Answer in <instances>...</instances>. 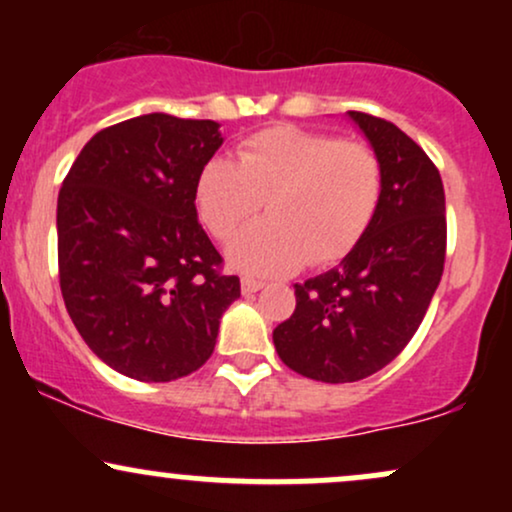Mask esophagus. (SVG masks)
I'll use <instances>...</instances> for the list:
<instances>
[{"mask_svg": "<svg viewBox=\"0 0 512 512\" xmlns=\"http://www.w3.org/2000/svg\"><path fill=\"white\" fill-rule=\"evenodd\" d=\"M240 286H243V293H255V291L264 289V281L252 279V276H243V281H240Z\"/></svg>", "mask_w": 512, "mask_h": 512, "instance_id": "34e87169", "label": "esophagus"}]
</instances>
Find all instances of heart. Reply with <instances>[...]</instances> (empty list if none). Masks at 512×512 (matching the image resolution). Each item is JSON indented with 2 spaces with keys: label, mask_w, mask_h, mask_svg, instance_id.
Returning <instances> with one entry per match:
<instances>
[{
  "label": "heart",
  "mask_w": 512,
  "mask_h": 512,
  "mask_svg": "<svg viewBox=\"0 0 512 512\" xmlns=\"http://www.w3.org/2000/svg\"><path fill=\"white\" fill-rule=\"evenodd\" d=\"M380 192L383 168L368 144L293 125L250 134L236 163L211 158L195 182L199 216L219 240L236 236L264 202L269 219L228 250V262L250 274L342 260L373 221Z\"/></svg>",
  "instance_id": "1"
}]
</instances>
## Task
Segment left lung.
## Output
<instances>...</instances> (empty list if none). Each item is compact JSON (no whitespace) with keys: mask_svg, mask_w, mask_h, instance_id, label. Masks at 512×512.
<instances>
[{"mask_svg":"<svg viewBox=\"0 0 512 512\" xmlns=\"http://www.w3.org/2000/svg\"><path fill=\"white\" fill-rule=\"evenodd\" d=\"M349 117L380 158L378 209L337 267L296 284V310L272 334L281 361L320 383H356L399 356L438 289L448 240L426 151L383 117Z\"/></svg>","mask_w":512,"mask_h":512,"instance_id":"8db88e82","label":"left lung"}]
</instances>
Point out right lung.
Returning a JSON list of instances; mask_svg holds the SVG:
<instances>
[{"instance_id":"obj_1","label":"right lung","mask_w":512,"mask_h":512,"mask_svg":"<svg viewBox=\"0 0 512 512\" xmlns=\"http://www.w3.org/2000/svg\"><path fill=\"white\" fill-rule=\"evenodd\" d=\"M221 144L214 120L139 115L93 134L62 182L64 305L88 349L127 378L195 373L240 298L195 207L199 170Z\"/></svg>"}]
</instances>
